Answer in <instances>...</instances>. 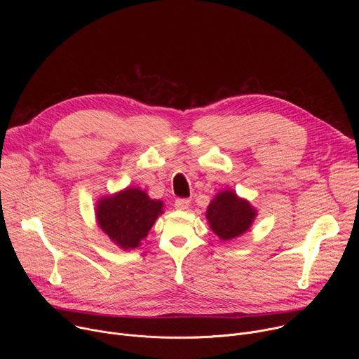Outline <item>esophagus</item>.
Returning a JSON list of instances; mask_svg holds the SVG:
<instances>
[{
  "instance_id": "esophagus-1",
  "label": "esophagus",
  "mask_w": 359,
  "mask_h": 359,
  "mask_svg": "<svg viewBox=\"0 0 359 359\" xmlns=\"http://www.w3.org/2000/svg\"><path fill=\"white\" fill-rule=\"evenodd\" d=\"M190 206V200L189 198H176L175 200V208L177 210H186Z\"/></svg>"
}]
</instances>
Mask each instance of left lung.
<instances>
[{"instance_id":"1","label":"left lung","mask_w":359,"mask_h":359,"mask_svg":"<svg viewBox=\"0 0 359 359\" xmlns=\"http://www.w3.org/2000/svg\"><path fill=\"white\" fill-rule=\"evenodd\" d=\"M206 217L210 223L212 230L222 240H231L245 233L254 217L255 210L250 203L237 197L234 191H222L209 204Z\"/></svg>"}]
</instances>
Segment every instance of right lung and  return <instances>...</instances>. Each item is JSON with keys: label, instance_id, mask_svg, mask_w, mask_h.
I'll return each instance as SVG.
<instances>
[{"label": "right lung", "instance_id": "1", "mask_svg": "<svg viewBox=\"0 0 359 359\" xmlns=\"http://www.w3.org/2000/svg\"><path fill=\"white\" fill-rule=\"evenodd\" d=\"M163 203L151 200L139 189H126L114 197L102 198L96 209L100 229L123 250L140 244L158 216L163 213Z\"/></svg>", "mask_w": 359, "mask_h": 359}]
</instances>
